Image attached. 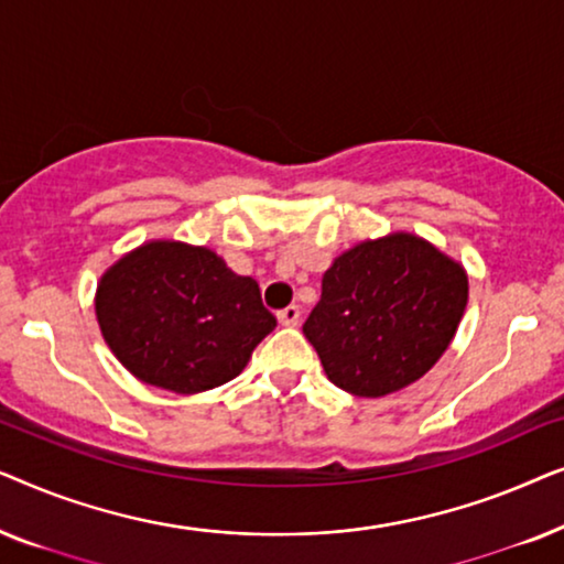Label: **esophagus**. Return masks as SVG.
<instances>
[{
    "label": "esophagus",
    "instance_id": "obj_1",
    "mask_svg": "<svg viewBox=\"0 0 564 564\" xmlns=\"http://www.w3.org/2000/svg\"><path fill=\"white\" fill-rule=\"evenodd\" d=\"M300 315H303V313H300L297 305H288V307H284V311L276 313V321H280L282 326H297Z\"/></svg>",
    "mask_w": 564,
    "mask_h": 564
}]
</instances>
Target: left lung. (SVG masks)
Here are the masks:
<instances>
[{"label": "left lung", "mask_w": 564, "mask_h": 564, "mask_svg": "<svg viewBox=\"0 0 564 564\" xmlns=\"http://www.w3.org/2000/svg\"><path fill=\"white\" fill-rule=\"evenodd\" d=\"M465 307L462 264L419 236L390 234L334 259L303 334L336 388L382 398L436 365Z\"/></svg>", "instance_id": "1"}]
</instances>
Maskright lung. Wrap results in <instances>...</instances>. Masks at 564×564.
Masks as SVG:
<instances>
[{"instance_id": "1", "label": "right lung", "mask_w": 564, "mask_h": 564, "mask_svg": "<svg viewBox=\"0 0 564 564\" xmlns=\"http://www.w3.org/2000/svg\"><path fill=\"white\" fill-rule=\"evenodd\" d=\"M95 311L107 346L153 388L195 395L243 372L274 330L257 280L205 246L151 241L107 269Z\"/></svg>"}]
</instances>
